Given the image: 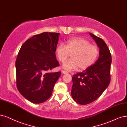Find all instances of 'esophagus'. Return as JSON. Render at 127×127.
Listing matches in <instances>:
<instances>
[{"mask_svg": "<svg viewBox=\"0 0 127 127\" xmlns=\"http://www.w3.org/2000/svg\"><path fill=\"white\" fill-rule=\"evenodd\" d=\"M62 73H63V74H67V72H66V71H62Z\"/></svg>", "mask_w": 127, "mask_h": 127, "instance_id": "34e87169", "label": "esophagus"}]
</instances>
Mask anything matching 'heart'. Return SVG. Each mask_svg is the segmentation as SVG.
<instances>
[{
	"instance_id": "1",
	"label": "heart",
	"mask_w": 127,
	"mask_h": 127,
	"mask_svg": "<svg viewBox=\"0 0 127 127\" xmlns=\"http://www.w3.org/2000/svg\"><path fill=\"white\" fill-rule=\"evenodd\" d=\"M55 54L59 61L64 62L70 54L71 59L65 62L62 67L71 71L86 69L94 63L99 55V50L91 44L88 40L81 37H74L66 41V44L60 43L56 46Z\"/></svg>"
}]
</instances>
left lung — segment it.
Wrapping results in <instances>:
<instances>
[{"label":"left lung","mask_w":127,"mask_h":127,"mask_svg":"<svg viewBox=\"0 0 127 127\" xmlns=\"http://www.w3.org/2000/svg\"><path fill=\"white\" fill-rule=\"evenodd\" d=\"M90 35L99 48V56L90 67L73 76L71 95L80 105H87L96 100L108 86L110 81V51L102 39L91 33Z\"/></svg>","instance_id":"8db88e82"}]
</instances>
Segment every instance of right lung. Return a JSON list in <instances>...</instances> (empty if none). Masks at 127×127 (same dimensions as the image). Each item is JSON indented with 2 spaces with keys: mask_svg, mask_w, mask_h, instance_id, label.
Wrapping results in <instances>:
<instances>
[{
  "mask_svg": "<svg viewBox=\"0 0 127 127\" xmlns=\"http://www.w3.org/2000/svg\"><path fill=\"white\" fill-rule=\"evenodd\" d=\"M60 33L43 32L27 40L16 62L17 88L26 99L34 104L48 100L61 72L49 71L59 66L55 48Z\"/></svg>",
  "mask_w": 127,
  "mask_h": 127,
  "instance_id": "1",
  "label": "right lung"
}]
</instances>
